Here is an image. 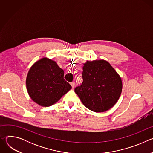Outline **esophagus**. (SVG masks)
<instances>
[{
  "instance_id": "34e87169",
  "label": "esophagus",
  "mask_w": 153,
  "mask_h": 153,
  "mask_svg": "<svg viewBox=\"0 0 153 153\" xmlns=\"http://www.w3.org/2000/svg\"><path fill=\"white\" fill-rule=\"evenodd\" d=\"M71 86H72V88H74V87H75V86H76V83H75L74 82H73L71 83Z\"/></svg>"
}]
</instances>
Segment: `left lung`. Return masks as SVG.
<instances>
[{
  "instance_id": "1",
  "label": "left lung",
  "mask_w": 153,
  "mask_h": 153,
  "mask_svg": "<svg viewBox=\"0 0 153 153\" xmlns=\"http://www.w3.org/2000/svg\"><path fill=\"white\" fill-rule=\"evenodd\" d=\"M83 82L74 91L82 103L91 111L101 113L111 108L122 90L121 77L105 60H87L83 63Z\"/></svg>"
}]
</instances>
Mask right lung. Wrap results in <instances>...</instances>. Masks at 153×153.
Masks as SVG:
<instances>
[{
    "label": "right lung",
    "mask_w": 153,
    "mask_h": 153,
    "mask_svg": "<svg viewBox=\"0 0 153 153\" xmlns=\"http://www.w3.org/2000/svg\"><path fill=\"white\" fill-rule=\"evenodd\" d=\"M63 76L64 71L55 61L47 57L37 60L30 68L26 79L30 97L42 106L56 103L71 89Z\"/></svg>",
    "instance_id": "obj_1"
}]
</instances>
